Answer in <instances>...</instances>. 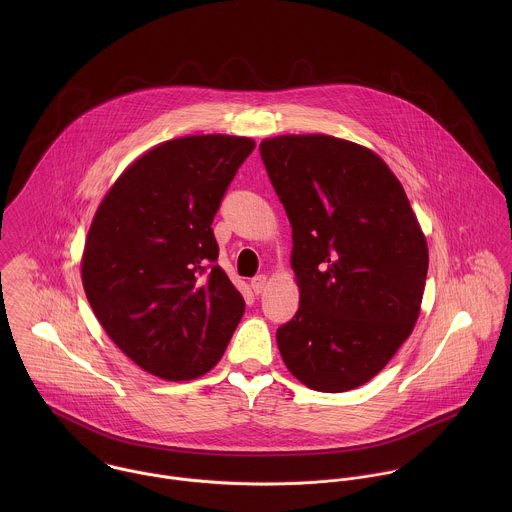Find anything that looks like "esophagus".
I'll use <instances>...</instances> for the list:
<instances>
[{
	"label": "esophagus",
	"mask_w": 512,
	"mask_h": 512,
	"mask_svg": "<svg viewBox=\"0 0 512 512\" xmlns=\"http://www.w3.org/2000/svg\"><path fill=\"white\" fill-rule=\"evenodd\" d=\"M250 286H252V290H254V293H256V295H260V293L266 290V286H268V278H266L264 274H260V276L252 278Z\"/></svg>",
	"instance_id": "34e87169"
}]
</instances>
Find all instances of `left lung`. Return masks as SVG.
<instances>
[{
	"label": "left lung",
	"instance_id": "left-lung-1",
	"mask_svg": "<svg viewBox=\"0 0 512 512\" xmlns=\"http://www.w3.org/2000/svg\"><path fill=\"white\" fill-rule=\"evenodd\" d=\"M292 224L299 309L278 333L293 376L319 392L353 390L410 337L428 244L410 201L370 149L333 136L260 144Z\"/></svg>",
	"mask_w": 512,
	"mask_h": 512
}]
</instances>
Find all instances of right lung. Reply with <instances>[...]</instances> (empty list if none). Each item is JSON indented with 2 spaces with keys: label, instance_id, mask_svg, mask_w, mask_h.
Wrapping results in <instances>:
<instances>
[{
  "label": "right lung",
  "instance_id": "obj_1",
  "mask_svg": "<svg viewBox=\"0 0 512 512\" xmlns=\"http://www.w3.org/2000/svg\"><path fill=\"white\" fill-rule=\"evenodd\" d=\"M250 138L189 136L134 161L100 203L82 286L108 337L147 372L191 380L217 365L244 313L220 270L213 219Z\"/></svg>",
  "mask_w": 512,
  "mask_h": 512
}]
</instances>
